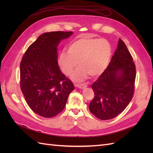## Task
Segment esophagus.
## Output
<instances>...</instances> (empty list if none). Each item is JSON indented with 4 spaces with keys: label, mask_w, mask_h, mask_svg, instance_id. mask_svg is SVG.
I'll return each instance as SVG.
<instances>
[{
    "label": "esophagus",
    "mask_w": 153,
    "mask_h": 153,
    "mask_svg": "<svg viewBox=\"0 0 153 153\" xmlns=\"http://www.w3.org/2000/svg\"><path fill=\"white\" fill-rule=\"evenodd\" d=\"M76 86L77 87H78V88H80V89H84V88H85V87H87L86 84H78L76 85Z\"/></svg>",
    "instance_id": "1"
}]
</instances>
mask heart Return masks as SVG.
Instances as JSON below:
<instances>
[{
  "mask_svg": "<svg viewBox=\"0 0 153 153\" xmlns=\"http://www.w3.org/2000/svg\"><path fill=\"white\" fill-rule=\"evenodd\" d=\"M112 53V48L106 40L81 37L69 44L67 52L60 53L58 64L66 75L71 74L79 64L80 66L73 74V78L82 81L89 75H101L108 66Z\"/></svg>",
  "mask_w": 153,
  "mask_h": 153,
  "instance_id": "heart-1",
  "label": "heart"
}]
</instances>
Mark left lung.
<instances>
[{"label":"left lung","instance_id":"8db88e82","mask_svg":"<svg viewBox=\"0 0 153 153\" xmlns=\"http://www.w3.org/2000/svg\"><path fill=\"white\" fill-rule=\"evenodd\" d=\"M135 77L133 57L124 41L119 39L107 68L91 85L94 97L89 106L90 112L101 120L117 117L133 98Z\"/></svg>","mask_w":153,"mask_h":153}]
</instances>
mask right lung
<instances>
[{
  "mask_svg": "<svg viewBox=\"0 0 153 153\" xmlns=\"http://www.w3.org/2000/svg\"><path fill=\"white\" fill-rule=\"evenodd\" d=\"M73 32H46L27 49L20 62V88L26 102L34 113L51 118L64 110L72 82L59 66L57 46Z\"/></svg>",
  "mask_w": 153,
  "mask_h": 153,
  "instance_id": "add662e5",
  "label": "right lung"
}]
</instances>
